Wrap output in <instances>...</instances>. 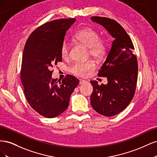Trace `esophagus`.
Wrapping results in <instances>:
<instances>
[{"label": "esophagus", "instance_id": "34e87169", "mask_svg": "<svg viewBox=\"0 0 157 157\" xmlns=\"http://www.w3.org/2000/svg\"><path fill=\"white\" fill-rule=\"evenodd\" d=\"M86 82V80H83V79H79V84H84V83H85Z\"/></svg>", "mask_w": 157, "mask_h": 157}]
</instances>
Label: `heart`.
I'll list each match as a JSON object with an SVG mask.
<instances>
[{
    "label": "heart",
    "instance_id": "heart-1",
    "mask_svg": "<svg viewBox=\"0 0 157 157\" xmlns=\"http://www.w3.org/2000/svg\"><path fill=\"white\" fill-rule=\"evenodd\" d=\"M74 39L89 48V53L96 58H99L105 52V44L98 33L90 28H85L78 31L74 35ZM61 55L63 58H67L69 54V45L67 41L64 40L61 46ZM95 68V64L92 61L86 62H77L71 66V73L82 77Z\"/></svg>",
    "mask_w": 157,
    "mask_h": 157
}]
</instances>
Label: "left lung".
<instances>
[{
  "label": "left lung",
  "instance_id": "1",
  "mask_svg": "<svg viewBox=\"0 0 157 157\" xmlns=\"http://www.w3.org/2000/svg\"><path fill=\"white\" fill-rule=\"evenodd\" d=\"M92 21L102 25L114 39L106 60L99 69L98 77H106L107 84L90 83V97L95 111L103 116L113 117L122 111L134 98L137 80V61L133 54L134 45L129 35L119 23L105 17L93 16Z\"/></svg>",
  "mask_w": 157,
  "mask_h": 157
}]
</instances>
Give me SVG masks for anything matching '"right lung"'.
<instances>
[{"instance_id":"add662e5","label":"right lung","mask_w":157,"mask_h":157,"mask_svg":"<svg viewBox=\"0 0 157 157\" xmlns=\"http://www.w3.org/2000/svg\"><path fill=\"white\" fill-rule=\"evenodd\" d=\"M75 20L60 19L44 23L28 37L23 50V91L31 107L46 118L56 117L67 109L71 95L79 83L71 75L59 82L52 78V68L62 61L60 50L65 33Z\"/></svg>"}]
</instances>
